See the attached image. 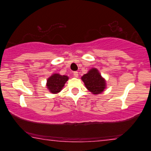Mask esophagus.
<instances>
[{
  "label": "esophagus",
  "instance_id": "obj_1",
  "mask_svg": "<svg viewBox=\"0 0 151 151\" xmlns=\"http://www.w3.org/2000/svg\"><path fill=\"white\" fill-rule=\"evenodd\" d=\"M73 76L75 78H78V72H77V71L73 72Z\"/></svg>",
  "mask_w": 151,
  "mask_h": 151
}]
</instances>
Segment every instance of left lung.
I'll list each match as a JSON object with an SVG mask.
<instances>
[{
  "label": "left lung",
  "mask_w": 151,
  "mask_h": 151,
  "mask_svg": "<svg viewBox=\"0 0 151 151\" xmlns=\"http://www.w3.org/2000/svg\"><path fill=\"white\" fill-rule=\"evenodd\" d=\"M86 88L94 95L102 93L106 88V80L96 68H92L81 77Z\"/></svg>",
  "instance_id": "8db88e82"
}]
</instances>
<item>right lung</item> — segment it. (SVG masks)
Wrapping results in <instances>:
<instances>
[{
    "instance_id": "obj_1",
    "label": "right lung",
    "mask_w": 151,
    "mask_h": 151,
    "mask_svg": "<svg viewBox=\"0 0 151 151\" xmlns=\"http://www.w3.org/2000/svg\"><path fill=\"white\" fill-rule=\"evenodd\" d=\"M69 80L67 76H62L60 74L53 73L47 80V88L51 93L57 94L61 91L66 82Z\"/></svg>"
}]
</instances>
